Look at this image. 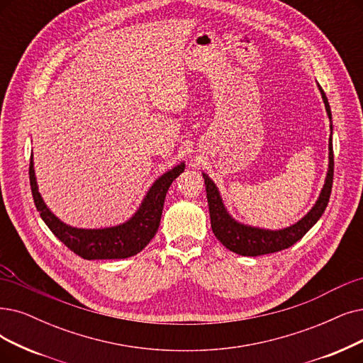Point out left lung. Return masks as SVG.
<instances>
[{
    "label": "left lung",
    "mask_w": 363,
    "mask_h": 363,
    "mask_svg": "<svg viewBox=\"0 0 363 363\" xmlns=\"http://www.w3.org/2000/svg\"><path fill=\"white\" fill-rule=\"evenodd\" d=\"M318 89H320L329 119L332 121L328 98L320 86H318ZM330 129H332V123H330ZM202 177H204V182H206L211 229L214 232L216 238L219 240L226 249L242 256H260V255L280 252L291 247V245L299 241L325 213V208L329 202L330 191H332V182H333L332 134L329 138V169H328V176L325 180L323 189L320 192V196H318L315 206L310 210V213L306 217H302L299 222H296L295 225L289 228H284L280 230H269V229H260V228H253V226L238 223L228 214L222 202V198L219 195V191H217V187L211 182V179H208L207 174H202Z\"/></svg>",
    "instance_id": "left-lung-1"
}]
</instances>
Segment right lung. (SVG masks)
<instances>
[{"mask_svg": "<svg viewBox=\"0 0 363 363\" xmlns=\"http://www.w3.org/2000/svg\"><path fill=\"white\" fill-rule=\"evenodd\" d=\"M184 171V164L174 167L159 177L146 198L141 202L137 213L128 222L104 229H79L62 223L46 207L38 194L34 174L33 156L30 161V183L34 204L40 211L41 219L49 226L55 237L60 238L67 247L83 259H125L140 253L157 232L167 192L171 183Z\"/></svg>", "mask_w": 363, "mask_h": 363, "instance_id": "1", "label": "right lung"}]
</instances>
